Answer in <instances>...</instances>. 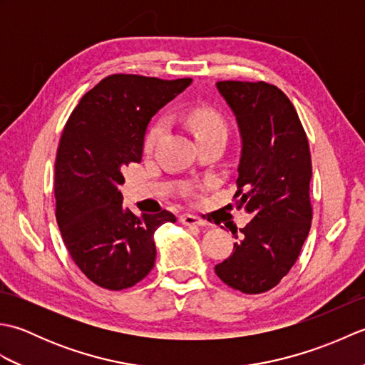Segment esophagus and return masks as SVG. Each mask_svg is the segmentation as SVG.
Segmentation results:
<instances>
[{
	"mask_svg": "<svg viewBox=\"0 0 365 365\" xmlns=\"http://www.w3.org/2000/svg\"><path fill=\"white\" fill-rule=\"evenodd\" d=\"M180 222L185 224V226H204L205 224L202 220H199L195 215H182Z\"/></svg>",
	"mask_w": 365,
	"mask_h": 365,
	"instance_id": "obj_1",
	"label": "esophagus"
}]
</instances>
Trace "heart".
Listing matches in <instances>:
<instances>
[{
    "instance_id": "1",
    "label": "heart",
    "mask_w": 365,
    "mask_h": 365,
    "mask_svg": "<svg viewBox=\"0 0 365 365\" xmlns=\"http://www.w3.org/2000/svg\"><path fill=\"white\" fill-rule=\"evenodd\" d=\"M187 122L190 128L192 130V133H195L196 139L212 135H227L226 122L221 118V114L212 110V108H197V110L190 111L187 115ZM163 130H165V123L163 122H157L150 128L144 141L145 150L152 149L155 143L158 141V138L161 136Z\"/></svg>"
}]
</instances>
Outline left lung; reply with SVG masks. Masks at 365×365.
<instances>
[{
	"instance_id": "1",
	"label": "left lung",
	"mask_w": 365,
	"mask_h": 365,
	"mask_svg": "<svg viewBox=\"0 0 365 365\" xmlns=\"http://www.w3.org/2000/svg\"><path fill=\"white\" fill-rule=\"evenodd\" d=\"M216 89L242 138L235 204L254 216L215 273L232 289L263 293L289 273L311 230L307 136L289 97L273 84L220 81Z\"/></svg>"
}]
</instances>
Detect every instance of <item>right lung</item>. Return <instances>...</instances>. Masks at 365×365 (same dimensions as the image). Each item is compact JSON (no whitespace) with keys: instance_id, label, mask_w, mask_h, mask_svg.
<instances>
[{"instance_id":"1","label":"right lung","mask_w":365,"mask_h":365,"mask_svg":"<svg viewBox=\"0 0 365 365\" xmlns=\"http://www.w3.org/2000/svg\"><path fill=\"white\" fill-rule=\"evenodd\" d=\"M110 75L80 100L61 136L54 163L56 221L84 274L108 290L141 281L153 268L155 230L175 216L135 215L123 207V169L143 157L150 119L191 84Z\"/></svg>"}]
</instances>
